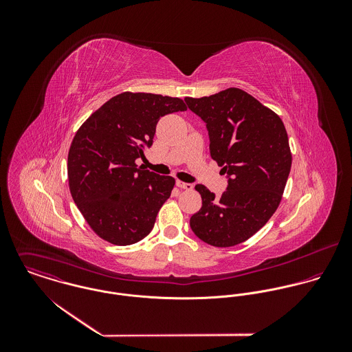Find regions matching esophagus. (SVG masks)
I'll return each instance as SVG.
<instances>
[{"label": "esophagus", "instance_id": "esophagus-1", "mask_svg": "<svg viewBox=\"0 0 352 352\" xmlns=\"http://www.w3.org/2000/svg\"><path fill=\"white\" fill-rule=\"evenodd\" d=\"M176 186L179 187V188H183V190H192L194 188V186L191 184V183H184V182H180V180H177L176 182Z\"/></svg>", "mask_w": 352, "mask_h": 352}]
</instances>
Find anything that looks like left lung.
<instances>
[{
    "label": "left lung",
    "mask_w": 352,
    "mask_h": 352,
    "mask_svg": "<svg viewBox=\"0 0 352 352\" xmlns=\"http://www.w3.org/2000/svg\"><path fill=\"white\" fill-rule=\"evenodd\" d=\"M184 101L206 123L211 158L228 177L221 198L195 186L201 207L190 226L212 247H234L260 230L280 203L292 169L285 124L274 111L239 88Z\"/></svg>",
    "instance_id": "1"
}]
</instances>
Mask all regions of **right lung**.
Segmentation results:
<instances>
[{"label": "right lung", "mask_w": 352, "mask_h": 352, "mask_svg": "<svg viewBox=\"0 0 352 352\" xmlns=\"http://www.w3.org/2000/svg\"><path fill=\"white\" fill-rule=\"evenodd\" d=\"M184 101L124 92L104 102L76 133L67 155L69 188L94 232L131 245L153 229L175 179L135 164L153 145L160 118L186 111Z\"/></svg>", "instance_id": "obj_1"}]
</instances>
